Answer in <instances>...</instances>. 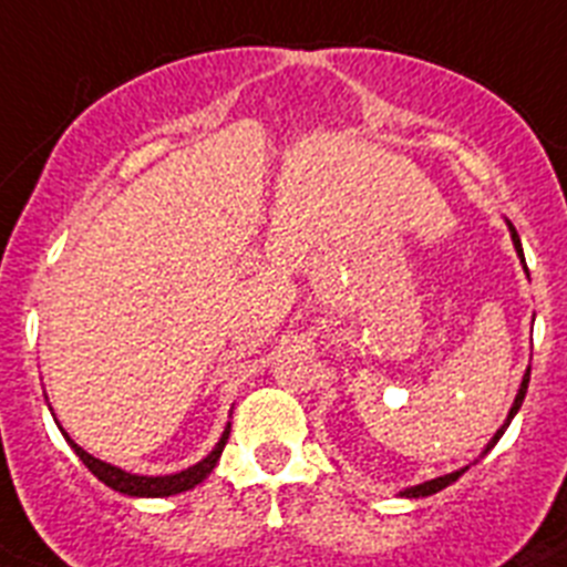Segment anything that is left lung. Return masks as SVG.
Wrapping results in <instances>:
<instances>
[{"label": "left lung", "instance_id": "left-lung-1", "mask_svg": "<svg viewBox=\"0 0 567 567\" xmlns=\"http://www.w3.org/2000/svg\"><path fill=\"white\" fill-rule=\"evenodd\" d=\"M508 228H512L514 248H517L519 259H523V248H519V237H517V231H514V226H508ZM523 262H525V259H523ZM525 271H528V268H525ZM528 379H532V367H528V370H525V375H523V384H519V392H517V398H514L512 410H508V417H506V423H503V426H499V430L494 432V437H492V441L486 443V449H483V452H481V457H483V455H488V452H492V449H494V443H497L499 437H503V432L508 430V423H512V417L517 415V410H519V406H523L525 390H528ZM463 472H466V468H457V472H452V474H443V477H435V481H426V483H421V486L404 488V492H401V494H404V497H430V494H435V492H441V488L452 486V483H455L457 477H461Z\"/></svg>", "mask_w": 567, "mask_h": 567}]
</instances>
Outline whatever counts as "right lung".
Instances as JSON below:
<instances>
[{"instance_id":"obj_1","label":"right lung","mask_w":567,"mask_h":567,"mask_svg":"<svg viewBox=\"0 0 567 567\" xmlns=\"http://www.w3.org/2000/svg\"><path fill=\"white\" fill-rule=\"evenodd\" d=\"M228 435H231V423L226 426V432H223V437L217 441V446H214L200 463L183 468V472H177V474L146 477V474H132V472H124V468H118V466H112V463L99 461V457H93L90 452H84L79 443L70 441L68 432H64L70 449H73L75 455L81 457V463H84V466L90 468V472H93L101 483H106V486L115 488V492H121V494H130V497H172V494H181V492H188V488H195L197 483H203L208 474L214 472V466H217V461H220V455H223V449H226V443H228Z\"/></svg>"}]
</instances>
